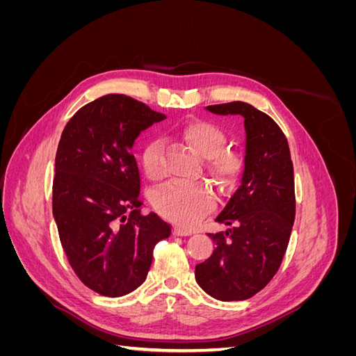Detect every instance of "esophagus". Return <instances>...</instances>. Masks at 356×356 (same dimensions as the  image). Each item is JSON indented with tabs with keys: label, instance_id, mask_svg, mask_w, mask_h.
I'll list each match as a JSON object with an SVG mask.
<instances>
[{
	"label": "esophagus",
	"instance_id": "34e87169",
	"mask_svg": "<svg viewBox=\"0 0 356 356\" xmlns=\"http://www.w3.org/2000/svg\"><path fill=\"white\" fill-rule=\"evenodd\" d=\"M174 234L175 236H190L191 232H188L186 229H181V227H174Z\"/></svg>",
	"mask_w": 356,
	"mask_h": 356
}]
</instances>
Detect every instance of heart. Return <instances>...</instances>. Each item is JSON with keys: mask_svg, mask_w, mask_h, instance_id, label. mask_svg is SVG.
<instances>
[{"mask_svg": "<svg viewBox=\"0 0 356 356\" xmlns=\"http://www.w3.org/2000/svg\"><path fill=\"white\" fill-rule=\"evenodd\" d=\"M178 135L197 156L208 159L209 174L217 178L222 187H232L241 178L245 157L234 149H225L229 136L221 126L208 120H190L178 129ZM141 165L149 179H159L163 175L160 141L145 145L141 153ZM153 204L160 215L184 227H191L213 209L215 200L202 186L170 181L156 190Z\"/></svg>", "mask_w": 356, "mask_h": 356, "instance_id": "heart-1", "label": "heart"}]
</instances>
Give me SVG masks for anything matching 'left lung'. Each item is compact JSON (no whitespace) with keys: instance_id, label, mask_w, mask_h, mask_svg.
Masks as SVG:
<instances>
[{"instance_id":"1","label":"left lung","mask_w":356,"mask_h":356,"mask_svg":"<svg viewBox=\"0 0 356 356\" xmlns=\"http://www.w3.org/2000/svg\"><path fill=\"white\" fill-rule=\"evenodd\" d=\"M207 110L245 118L246 154L241 186L215 218L229 229L209 233L215 251L196 266V281L217 300H246L272 281L284 260L296 218L293 160L281 127L255 106L236 101Z\"/></svg>"}]
</instances>
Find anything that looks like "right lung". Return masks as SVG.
Segmentation results:
<instances>
[{
  "label": "right lung",
  "instance_id": "1",
  "mask_svg": "<svg viewBox=\"0 0 356 356\" xmlns=\"http://www.w3.org/2000/svg\"><path fill=\"white\" fill-rule=\"evenodd\" d=\"M163 118L131 96L111 93L81 106L62 132L53 217L72 270L101 296L122 297L141 285L156 243L170 236L159 215L139 209L141 177L132 154L138 135Z\"/></svg>",
  "mask_w": 356,
  "mask_h": 356
}]
</instances>
